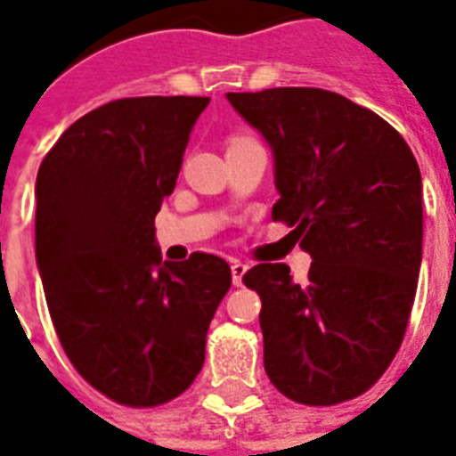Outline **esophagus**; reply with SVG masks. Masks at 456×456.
<instances>
[{"label": "esophagus", "mask_w": 456, "mask_h": 456, "mask_svg": "<svg viewBox=\"0 0 456 456\" xmlns=\"http://www.w3.org/2000/svg\"><path fill=\"white\" fill-rule=\"evenodd\" d=\"M246 272H248V265L241 263V260H232V281H234V286L243 284V274Z\"/></svg>", "instance_id": "34e87169"}]
</instances>
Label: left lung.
I'll use <instances>...</instances> for the list:
<instances>
[{
	"label": "left lung",
	"instance_id": "1",
	"mask_svg": "<svg viewBox=\"0 0 456 456\" xmlns=\"http://www.w3.org/2000/svg\"><path fill=\"white\" fill-rule=\"evenodd\" d=\"M227 99L274 158L272 220L293 227L312 257L300 284L284 263H260L243 277L263 298L265 371L300 404L353 400L393 362L417 296V158L374 110L326 89Z\"/></svg>",
	"mask_w": 456,
	"mask_h": 456
}]
</instances>
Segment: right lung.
<instances>
[{"mask_svg":"<svg viewBox=\"0 0 456 456\" xmlns=\"http://www.w3.org/2000/svg\"><path fill=\"white\" fill-rule=\"evenodd\" d=\"M208 103H103L75 120L39 165L35 257L53 329L82 379L130 407H156L191 386L232 286L217 256L163 260L153 227Z\"/></svg>","mask_w":456,"mask_h":456,"instance_id":"add662e5","label":"right lung"}]
</instances>
